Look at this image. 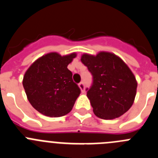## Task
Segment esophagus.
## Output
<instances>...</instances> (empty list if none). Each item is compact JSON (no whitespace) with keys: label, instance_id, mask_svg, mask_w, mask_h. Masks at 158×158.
Listing matches in <instances>:
<instances>
[{"label":"esophagus","instance_id":"esophagus-1","mask_svg":"<svg viewBox=\"0 0 158 158\" xmlns=\"http://www.w3.org/2000/svg\"><path fill=\"white\" fill-rule=\"evenodd\" d=\"M78 85H79V88L81 89V90L82 93H85V84H84L83 82H81V83Z\"/></svg>","mask_w":158,"mask_h":158}]
</instances>
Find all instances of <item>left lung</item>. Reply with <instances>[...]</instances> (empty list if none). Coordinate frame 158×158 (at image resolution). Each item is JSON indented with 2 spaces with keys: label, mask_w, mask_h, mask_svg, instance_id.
Masks as SVG:
<instances>
[{
  "label": "left lung",
  "mask_w": 158,
  "mask_h": 158,
  "mask_svg": "<svg viewBox=\"0 0 158 158\" xmlns=\"http://www.w3.org/2000/svg\"><path fill=\"white\" fill-rule=\"evenodd\" d=\"M81 61L93 76L91 87L86 90L95 115L113 119L127 112L134 103L138 84L126 63L109 52L96 56L84 54Z\"/></svg>",
  "instance_id": "8db88e82"
}]
</instances>
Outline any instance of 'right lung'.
I'll use <instances>...</instances> for the list:
<instances>
[{"label": "right lung", "instance_id": "obj_1", "mask_svg": "<svg viewBox=\"0 0 158 158\" xmlns=\"http://www.w3.org/2000/svg\"><path fill=\"white\" fill-rule=\"evenodd\" d=\"M77 56L75 53L61 56L49 53L28 68L23 80L27 100L35 109L47 116L59 117L72 110L80 88L73 81L67 66Z\"/></svg>", "mask_w": 158, "mask_h": 158}]
</instances>
